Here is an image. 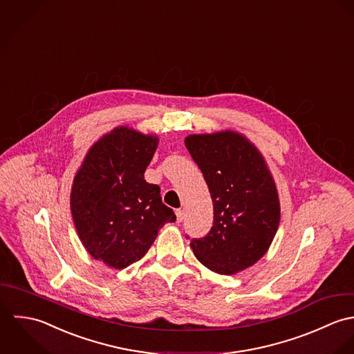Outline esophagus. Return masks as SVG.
Here are the masks:
<instances>
[{
  "instance_id": "esophagus-1",
  "label": "esophagus",
  "mask_w": 354,
  "mask_h": 354,
  "mask_svg": "<svg viewBox=\"0 0 354 354\" xmlns=\"http://www.w3.org/2000/svg\"><path fill=\"white\" fill-rule=\"evenodd\" d=\"M175 213H176V220H178V223L183 221V218H185V212H183V209H176Z\"/></svg>"
}]
</instances>
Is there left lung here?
Masks as SVG:
<instances>
[{"mask_svg":"<svg viewBox=\"0 0 354 354\" xmlns=\"http://www.w3.org/2000/svg\"><path fill=\"white\" fill-rule=\"evenodd\" d=\"M185 145L213 203L212 228L192 239L194 256L216 274L243 271L266 254L279 225V198L266 161L232 131L189 136Z\"/></svg>","mask_w":354,"mask_h":354,"instance_id":"obj_1","label":"left lung"}]
</instances>
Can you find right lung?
<instances>
[{
  "label": "right lung",
  "mask_w": 354,
  "mask_h": 354,
  "mask_svg": "<svg viewBox=\"0 0 354 354\" xmlns=\"http://www.w3.org/2000/svg\"><path fill=\"white\" fill-rule=\"evenodd\" d=\"M158 140L127 127L104 136L88 150L71 192L76 231L87 252L123 270L142 259L165 223L176 216L160 187L143 179Z\"/></svg>",
  "instance_id": "add662e5"
}]
</instances>
